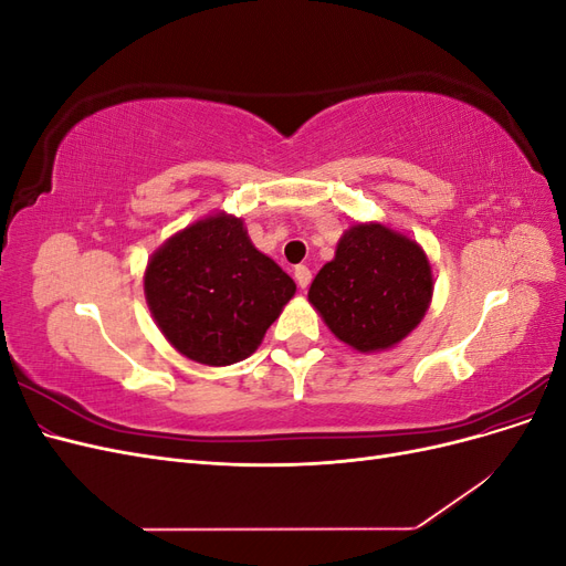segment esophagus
Wrapping results in <instances>:
<instances>
[{
	"label": "esophagus",
	"mask_w": 566,
	"mask_h": 566,
	"mask_svg": "<svg viewBox=\"0 0 566 566\" xmlns=\"http://www.w3.org/2000/svg\"><path fill=\"white\" fill-rule=\"evenodd\" d=\"M295 281H297V285H300L302 290L310 287V283H312V271H310V266H304V264L295 266Z\"/></svg>",
	"instance_id": "34e87169"
}]
</instances>
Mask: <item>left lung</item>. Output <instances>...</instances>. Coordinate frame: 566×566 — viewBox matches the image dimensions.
I'll return each mask as SVG.
<instances>
[{"mask_svg":"<svg viewBox=\"0 0 566 566\" xmlns=\"http://www.w3.org/2000/svg\"><path fill=\"white\" fill-rule=\"evenodd\" d=\"M432 266L422 248L382 224H354L323 264L310 302L337 339L382 352L422 321L432 302Z\"/></svg>","mask_w":566,"mask_h":566,"instance_id":"obj_1","label":"left lung"}]
</instances>
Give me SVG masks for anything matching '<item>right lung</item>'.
I'll use <instances>...</instances> for the list:
<instances>
[{
  "mask_svg": "<svg viewBox=\"0 0 566 566\" xmlns=\"http://www.w3.org/2000/svg\"><path fill=\"white\" fill-rule=\"evenodd\" d=\"M295 290L252 245L243 219L224 212L169 238L144 276L148 310L169 345L205 366L248 358Z\"/></svg>",
  "mask_w": 566,
  "mask_h": 566,
  "instance_id": "obj_1",
  "label": "right lung"
}]
</instances>
